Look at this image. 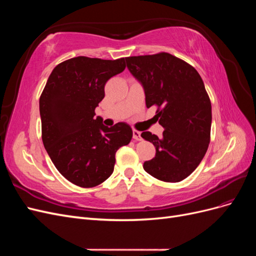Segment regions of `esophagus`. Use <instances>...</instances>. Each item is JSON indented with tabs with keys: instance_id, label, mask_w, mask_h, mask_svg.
<instances>
[{
	"instance_id": "obj_1",
	"label": "esophagus",
	"mask_w": 256,
	"mask_h": 256,
	"mask_svg": "<svg viewBox=\"0 0 256 256\" xmlns=\"http://www.w3.org/2000/svg\"><path fill=\"white\" fill-rule=\"evenodd\" d=\"M132 136H134V140H136V141H140L141 140V132L140 131H138V130H132Z\"/></svg>"
}]
</instances>
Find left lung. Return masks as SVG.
<instances>
[{
  "mask_svg": "<svg viewBox=\"0 0 256 256\" xmlns=\"http://www.w3.org/2000/svg\"><path fill=\"white\" fill-rule=\"evenodd\" d=\"M125 60L143 85L146 106H157L154 118L164 128L161 138L142 132L156 147L143 168L159 180L182 182L200 164L210 142L212 104L204 82L194 67L166 52Z\"/></svg>",
  "mask_w": 256,
  "mask_h": 256,
  "instance_id": "8db88e82",
  "label": "left lung"
}]
</instances>
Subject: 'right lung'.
<instances>
[{"mask_svg": "<svg viewBox=\"0 0 256 256\" xmlns=\"http://www.w3.org/2000/svg\"><path fill=\"white\" fill-rule=\"evenodd\" d=\"M125 68L124 58H72L53 69L40 95L44 148L58 171L79 187L92 188L108 180L115 152L132 138L128 124L109 128L102 118H94L106 81Z\"/></svg>", "mask_w": 256, "mask_h": 256, "instance_id": "add662e5", "label": "right lung"}]
</instances>
